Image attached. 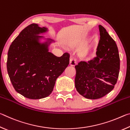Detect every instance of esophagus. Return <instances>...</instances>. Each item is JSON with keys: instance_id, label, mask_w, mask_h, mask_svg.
<instances>
[{"instance_id": "esophagus-1", "label": "esophagus", "mask_w": 130, "mask_h": 130, "mask_svg": "<svg viewBox=\"0 0 130 130\" xmlns=\"http://www.w3.org/2000/svg\"><path fill=\"white\" fill-rule=\"evenodd\" d=\"M69 65L70 66H72V67H74L76 65V61L74 60L73 58H70L69 60Z\"/></svg>"}]
</instances>
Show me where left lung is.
<instances>
[{
    "instance_id": "8db88e82",
    "label": "left lung",
    "mask_w": 130,
    "mask_h": 130,
    "mask_svg": "<svg viewBox=\"0 0 130 130\" xmlns=\"http://www.w3.org/2000/svg\"><path fill=\"white\" fill-rule=\"evenodd\" d=\"M100 40L96 57L75 66V87L81 95L89 99L103 98L114 88L120 69V58L115 41L105 28L99 26Z\"/></svg>"
}]
</instances>
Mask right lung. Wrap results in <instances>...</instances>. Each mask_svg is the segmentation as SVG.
<instances>
[{
  "label": "right lung",
  "instance_id": "obj_1",
  "mask_svg": "<svg viewBox=\"0 0 130 130\" xmlns=\"http://www.w3.org/2000/svg\"><path fill=\"white\" fill-rule=\"evenodd\" d=\"M48 31L36 23L22 31L8 52L7 69L11 82L18 93L30 99L49 96L56 79L69 63V54L57 57L49 52L54 41L39 35ZM43 39L44 42H41Z\"/></svg>",
  "mask_w": 130,
  "mask_h": 130
}]
</instances>
